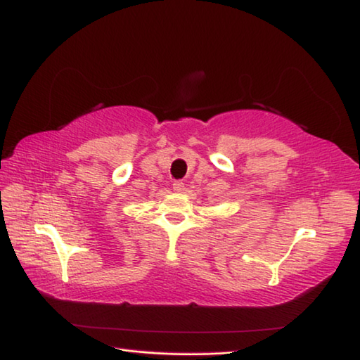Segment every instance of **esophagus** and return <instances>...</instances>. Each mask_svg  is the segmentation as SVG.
<instances>
[{
  "label": "esophagus",
  "instance_id": "obj_1",
  "mask_svg": "<svg viewBox=\"0 0 360 360\" xmlns=\"http://www.w3.org/2000/svg\"><path fill=\"white\" fill-rule=\"evenodd\" d=\"M186 188V186H184V182L182 181H174L173 182V191L174 192H182Z\"/></svg>",
  "mask_w": 360,
  "mask_h": 360
}]
</instances>
